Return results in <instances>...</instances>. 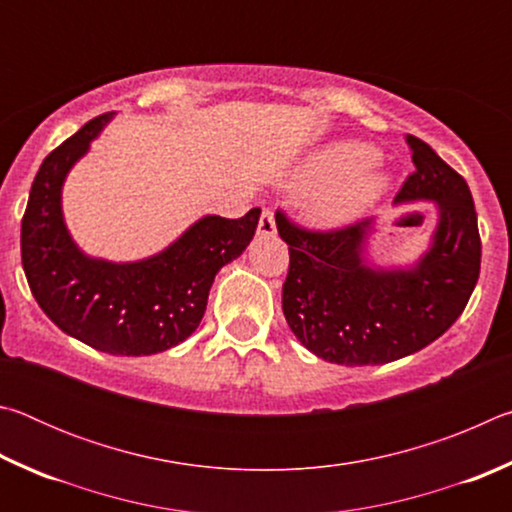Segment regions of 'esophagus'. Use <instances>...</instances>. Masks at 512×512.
<instances>
[{"mask_svg": "<svg viewBox=\"0 0 512 512\" xmlns=\"http://www.w3.org/2000/svg\"><path fill=\"white\" fill-rule=\"evenodd\" d=\"M257 235L259 237H273L275 235V216L273 210H266L259 216V223H257Z\"/></svg>", "mask_w": 512, "mask_h": 512, "instance_id": "34e87169", "label": "esophagus"}]
</instances>
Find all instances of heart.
I'll return each mask as SVG.
<instances>
[{
    "label": "heart",
    "mask_w": 512,
    "mask_h": 512,
    "mask_svg": "<svg viewBox=\"0 0 512 512\" xmlns=\"http://www.w3.org/2000/svg\"><path fill=\"white\" fill-rule=\"evenodd\" d=\"M372 160L375 151L361 142H334L311 153L296 173V185L309 189L302 203L307 219L334 228L375 205L388 178Z\"/></svg>",
    "instance_id": "1"
}]
</instances>
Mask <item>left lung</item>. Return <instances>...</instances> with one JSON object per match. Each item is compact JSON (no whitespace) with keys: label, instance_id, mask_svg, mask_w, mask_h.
<instances>
[{"label":"left lung","instance_id":"8db88e82","mask_svg":"<svg viewBox=\"0 0 512 512\" xmlns=\"http://www.w3.org/2000/svg\"><path fill=\"white\" fill-rule=\"evenodd\" d=\"M415 171L395 203L433 201L438 225L411 268L368 264L375 221L339 230H305L277 210L289 244L282 311L309 352L339 366H377L427 348L443 336L470 300L481 271V237L465 178L427 142L406 135Z\"/></svg>","mask_w":512,"mask_h":512}]
</instances>
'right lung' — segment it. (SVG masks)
<instances>
[{
    "instance_id": "obj_1",
    "label": "right lung",
    "mask_w": 512,
    "mask_h": 512,
    "mask_svg": "<svg viewBox=\"0 0 512 512\" xmlns=\"http://www.w3.org/2000/svg\"><path fill=\"white\" fill-rule=\"evenodd\" d=\"M112 115L88 121L40 164L22 219V266L33 298L65 334L99 352L146 357L192 336L216 273L253 241L262 210L241 219L203 216L140 262L88 257L69 235L60 194Z\"/></svg>"
}]
</instances>
